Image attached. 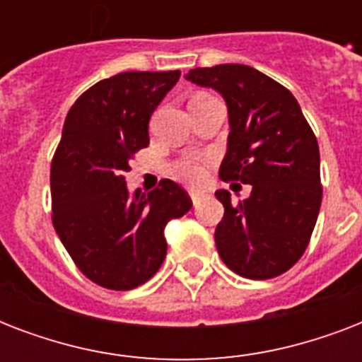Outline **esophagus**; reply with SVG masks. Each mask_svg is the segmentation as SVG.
<instances>
[{
    "instance_id": "34e87169",
    "label": "esophagus",
    "mask_w": 362,
    "mask_h": 362,
    "mask_svg": "<svg viewBox=\"0 0 362 362\" xmlns=\"http://www.w3.org/2000/svg\"><path fill=\"white\" fill-rule=\"evenodd\" d=\"M189 197H192V203L195 204V206H197V204L201 203V193H197V192H192V193H189Z\"/></svg>"
}]
</instances>
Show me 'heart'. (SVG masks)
Instances as JSON below:
<instances>
[{"label": "heart", "mask_w": 362, "mask_h": 362, "mask_svg": "<svg viewBox=\"0 0 362 362\" xmlns=\"http://www.w3.org/2000/svg\"><path fill=\"white\" fill-rule=\"evenodd\" d=\"M204 173H206V163L203 158H182L170 165V175L187 184H199L204 180Z\"/></svg>", "instance_id": "b5f03b06"}]
</instances>
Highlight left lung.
<instances>
[{
    "instance_id": "left-lung-1",
    "label": "left lung",
    "mask_w": 362,
    "mask_h": 362,
    "mask_svg": "<svg viewBox=\"0 0 362 362\" xmlns=\"http://www.w3.org/2000/svg\"><path fill=\"white\" fill-rule=\"evenodd\" d=\"M186 78L223 95L231 133L220 178L252 186L237 204L229 192H216L226 209L214 233L221 261L250 280L284 274L303 257L320 214L314 131L293 93L250 65L197 67Z\"/></svg>"
}]
</instances>
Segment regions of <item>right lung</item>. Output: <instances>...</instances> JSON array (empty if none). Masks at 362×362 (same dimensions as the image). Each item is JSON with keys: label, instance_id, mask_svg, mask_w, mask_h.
Masks as SVG:
<instances>
[{"label": "right lung", "instance_id": "add662e5", "mask_svg": "<svg viewBox=\"0 0 362 362\" xmlns=\"http://www.w3.org/2000/svg\"><path fill=\"white\" fill-rule=\"evenodd\" d=\"M180 71H127L99 81L65 118L50 165L52 223L88 280L107 289L142 286L167 255L165 226L192 209L176 182L129 197L125 173L150 144L148 124Z\"/></svg>", "mask_w": 362, "mask_h": 362}]
</instances>
